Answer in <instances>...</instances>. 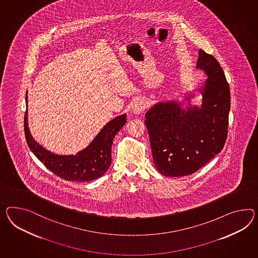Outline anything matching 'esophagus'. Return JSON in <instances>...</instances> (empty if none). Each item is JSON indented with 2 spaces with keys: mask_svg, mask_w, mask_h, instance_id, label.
<instances>
[{
  "mask_svg": "<svg viewBox=\"0 0 258 258\" xmlns=\"http://www.w3.org/2000/svg\"><path fill=\"white\" fill-rule=\"evenodd\" d=\"M146 108V104L143 102V101H135L134 103H133L132 105V111L133 113H135V114H137V115H139V114H141V113L143 112L144 110H145Z\"/></svg>",
  "mask_w": 258,
  "mask_h": 258,
  "instance_id": "obj_1",
  "label": "esophagus"
}]
</instances>
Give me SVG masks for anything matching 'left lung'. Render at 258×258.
<instances>
[{"label":"left lung","instance_id":"1","mask_svg":"<svg viewBox=\"0 0 258 258\" xmlns=\"http://www.w3.org/2000/svg\"><path fill=\"white\" fill-rule=\"evenodd\" d=\"M199 54L197 68L208 77L199 90L201 106L189 102L184 109L176 101L159 102L146 113L153 163L165 177L198 171L223 150L227 138L229 85L218 60L203 49Z\"/></svg>","mask_w":258,"mask_h":258}]
</instances>
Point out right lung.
I'll list each match as a JSON object with an SVG mask.
<instances>
[{
  "label": "right lung",
  "mask_w": 258,
  "mask_h": 258,
  "mask_svg": "<svg viewBox=\"0 0 258 258\" xmlns=\"http://www.w3.org/2000/svg\"><path fill=\"white\" fill-rule=\"evenodd\" d=\"M26 106L27 97L26 93ZM126 123V114L107 122L86 149L76 155H58L46 151L33 139L28 127V110L24 117L25 138L30 150L47 169L69 181H90L103 176L111 165L113 139Z\"/></svg>",
  "instance_id": "obj_1"
}]
</instances>
